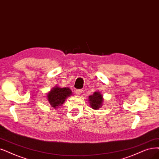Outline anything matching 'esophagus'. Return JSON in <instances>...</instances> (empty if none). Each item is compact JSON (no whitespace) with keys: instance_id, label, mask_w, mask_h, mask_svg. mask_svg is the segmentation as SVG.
<instances>
[{"instance_id":"esophagus-1","label":"esophagus","mask_w":159,"mask_h":159,"mask_svg":"<svg viewBox=\"0 0 159 159\" xmlns=\"http://www.w3.org/2000/svg\"><path fill=\"white\" fill-rule=\"evenodd\" d=\"M76 94H77V95H80L82 92H83V90H76Z\"/></svg>"}]
</instances>
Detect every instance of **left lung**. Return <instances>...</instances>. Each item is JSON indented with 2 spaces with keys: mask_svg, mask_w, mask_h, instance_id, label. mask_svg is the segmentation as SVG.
Wrapping results in <instances>:
<instances>
[{
  "mask_svg": "<svg viewBox=\"0 0 159 159\" xmlns=\"http://www.w3.org/2000/svg\"><path fill=\"white\" fill-rule=\"evenodd\" d=\"M89 102L92 109H98L102 105L103 96L100 92H95L92 96H89Z\"/></svg>",
  "mask_w": 159,
  "mask_h": 159,
  "instance_id": "8db88e82",
  "label": "left lung"
}]
</instances>
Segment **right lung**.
I'll use <instances>...</instances> for the list:
<instances>
[{
    "instance_id": "right-lung-1",
    "label": "right lung",
    "mask_w": 159,
    "mask_h": 159,
    "mask_svg": "<svg viewBox=\"0 0 159 159\" xmlns=\"http://www.w3.org/2000/svg\"><path fill=\"white\" fill-rule=\"evenodd\" d=\"M71 93V90L67 88H63V89H60L59 87L54 88L48 94V102L52 107L57 108V107L63 104L66 99L68 96H70Z\"/></svg>"
}]
</instances>
